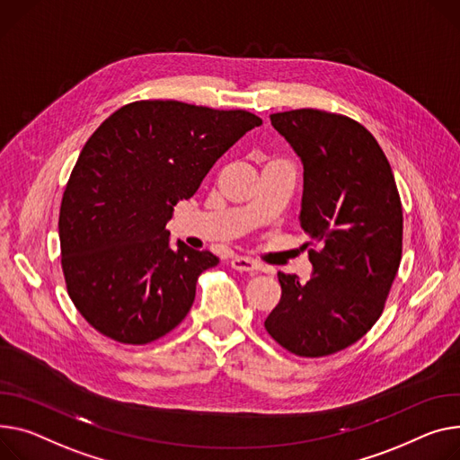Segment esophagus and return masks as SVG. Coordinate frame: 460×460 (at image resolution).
Returning <instances> with one entry per match:
<instances>
[{
    "instance_id": "34e87169",
    "label": "esophagus",
    "mask_w": 460,
    "mask_h": 460,
    "mask_svg": "<svg viewBox=\"0 0 460 460\" xmlns=\"http://www.w3.org/2000/svg\"><path fill=\"white\" fill-rule=\"evenodd\" d=\"M229 264H231V268H233V270H236V271H248V273H253V271L261 270V266H259L255 261L248 259V257H233Z\"/></svg>"
}]
</instances>
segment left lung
<instances>
[{"label":"left lung","instance_id":"1","mask_svg":"<svg viewBox=\"0 0 460 460\" xmlns=\"http://www.w3.org/2000/svg\"><path fill=\"white\" fill-rule=\"evenodd\" d=\"M270 119L303 164L299 226L322 250L307 283L278 273L281 301L264 327L290 353L323 357L379 320L402 261V201L381 146L355 119L316 109Z\"/></svg>","mask_w":460,"mask_h":460}]
</instances>
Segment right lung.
<instances>
[{"instance_id":"add662e5","label":"right lung","mask_w":460,"mask_h":460,"mask_svg":"<svg viewBox=\"0 0 460 460\" xmlns=\"http://www.w3.org/2000/svg\"><path fill=\"white\" fill-rule=\"evenodd\" d=\"M262 119L181 102L118 109L79 153L58 217L68 294L121 344L157 341L189 314L199 275L220 259L170 243L173 207Z\"/></svg>"}]
</instances>
